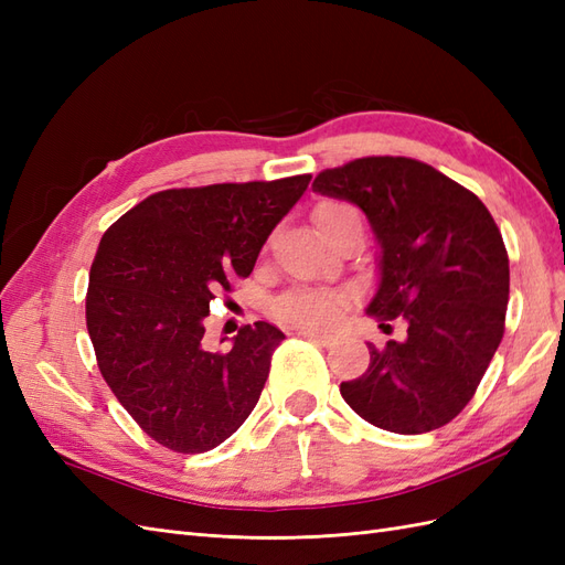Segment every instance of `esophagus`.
Returning <instances> with one entry per match:
<instances>
[{
	"mask_svg": "<svg viewBox=\"0 0 565 565\" xmlns=\"http://www.w3.org/2000/svg\"><path fill=\"white\" fill-rule=\"evenodd\" d=\"M299 334H301V337H306V339L316 341V344H320V347H330L332 341H334V337H332V334H328V332H318V330H313V328H301V330H299Z\"/></svg>",
	"mask_w": 565,
	"mask_h": 565,
	"instance_id": "1",
	"label": "esophagus"
}]
</instances>
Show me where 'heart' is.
I'll list each match as a JSON object with an SVG mask.
<instances>
[{"mask_svg":"<svg viewBox=\"0 0 565 565\" xmlns=\"http://www.w3.org/2000/svg\"><path fill=\"white\" fill-rule=\"evenodd\" d=\"M349 218H358V212L351 204L339 200L320 202L313 212L320 235H328ZM347 303L349 297L344 292H332V289H295V292L285 295L278 301L276 311L282 320L301 324V328H324V324L339 320Z\"/></svg>","mask_w":565,"mask_h":565,"instance_id":"b5f03b06","label":"heart"}]
</instances>
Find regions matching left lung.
<instances>
[{"instance_id":"1","label":"left lung","mask_w":565,"mask_h":565,"mask_svg":"<svg viewBox=\"0 0 565 565\" xmlns=\"http://www.w3.org/2000/svg\"><path fill=\"white\" fill-rule=\"evenodd\" d=\"M313 191L361 207L377 235L380 287L367 313L407 337L367 344L370 367L341 382L365 422L393 434H426L473 398L504 334L509 256L486 204L413 158H361L324 169Z\"/></svg>"}]
</instances>
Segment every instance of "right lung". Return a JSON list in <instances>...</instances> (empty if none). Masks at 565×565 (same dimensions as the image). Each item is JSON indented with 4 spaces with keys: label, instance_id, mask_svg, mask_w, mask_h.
<instances>
[{
    "label": "right lung",
    "instance_id": "right-lung-1",
    "mask_svg": "<svg viewBox=\"0 0 565 565\" xmlns=\"http://www.w3.org/2000/svg\"><path fill=\"white\" fill-rule=\"evenodd\" d=\"M311 174L172 188L136 204L100 237L87 289V330L115 398L160 446L207 452L259 403L285 334L254 322L228 351L202 347L216 289L247 278L270 231Z\"/></svg>",
    "mask_w": 565,
    "mask_h": 565
}]
</instances>
